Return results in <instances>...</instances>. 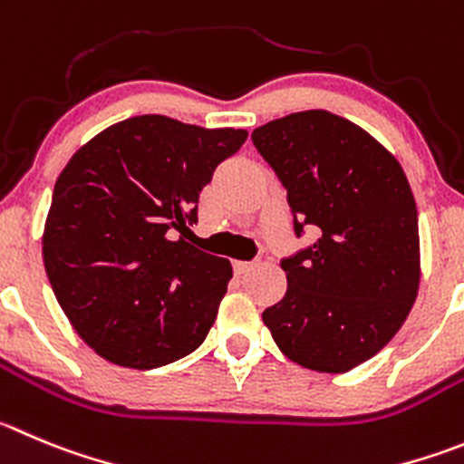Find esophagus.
Listing matches in <instances>:
<instances>
[{
    "mask_svg": "<svg viewBox=\"0 0 464 464\" xmlns=\"http://www.w3.org/2000/svg\"><path fill=\"white\" fill-rule=\"evenodd\" d=\"M252 267H256V263H254V261H236V263H233V270H236V275H245V272H249Z\"/></svg>",
    "mask_w": 464,
    "mask_h": 464,
    "instance_id": "34e87169",
    "label": "esophagus"
}]
</instances>
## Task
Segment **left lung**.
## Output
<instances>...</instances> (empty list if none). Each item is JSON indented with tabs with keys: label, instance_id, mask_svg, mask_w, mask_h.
Returning <instances> with one entry per match:
<instances>
[{
	"label": "left lung",
	"instance_id": "left-lung-1",
	"mask_svg": "<svg viewBox=\"0 0 464 464\" xmlns=\"http://www.w3.org/2000/svg\"><path fill=\"white\" fill-rule=\"evenodd\" d=\"M252 141L288 192L297 237L315 242L281 261L284 300L263 311L291 362L345 373L378 354L419 293L417 203L398 160L353 121L309 110L270 121Z\"/></svg>",
	"mask_w": 464,
	"mask_h": 464
}]
</instances>
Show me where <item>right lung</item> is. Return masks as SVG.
I'll use <instances>...</instances> for the list:
<instances>
[{
    "mask_svg": "<svg viewBox=\"0 0 464 464\" xmlns=\"http://www.w3.org/2000/svg\"><path fill=\"white\" fill-rule=\"evenodd\" d=\"M245 140L246 130L132 116L59 173L43 261L56 302L102 359L149 371L203 343L233 267L176 233L197 222L198 194Z\"/></svg>",
    "mask_w": 464,
    "mask_h": 464,
    "instance_id": "add662e5",
    "label": "right lung"
}]
</instances>
